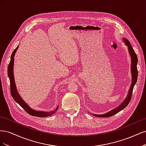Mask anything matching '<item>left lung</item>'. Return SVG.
<instances>
[{
  "instance_id": "obj_1",
  "label": "left lung",
  "mask_w": 146,
  "mask_h": 146,
  "mask_svg": "<svg viewBox=\"0 0 146 146\" xmlns=\"http://www.w3.org/2000/svg\"><path fill=\"white\" fill-rule=\"evenodd\" d=\"M123 41L125 42L126 45L128 46V49H129V53L131 58V72L132 75V81H131V85L130 86V88L129 91V94L127 96L125 99L123 101V102L121 105H119L118 107L112 110L111 111H109L108 113L102 114V115H96V114H93L94 116L97 117H108L114 116V114H117L119 111H121L122 110H123L124 108H125L127 106L129 105L130 102L131 100V96H132V92H133V90L135 83L137 82V78H138V69H137V63H138V57L136 54L135 50L133 48H132L131 45L130 44V42L129 40H127V39L124 38L123 39Z\"/></svg>"
}]
</instances>
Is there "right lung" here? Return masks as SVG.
Listing matches in <instances>:
<instances>
[{
    "label": "right lung",
    "mask_w": 146,
    "mask_h": 146,
    "mask_svg": "<svg viewBox=\"0 0 146 146\" xmlns=\"http://www.w3.org/2000/svg\"><path fill=\"white\" fill-rule=\"evenodd\" d=\"M17 48H18V46H17L14 51L13 52L12 54L11 55V60L8 66V76L9 77L10 79V92L11 96L13 97V99L15 100V102L18 104L21 107L24 109L25 111L28 113V114H30V115L33 116H36L39 117H48L51 115H53L56 111L58 109V107L56 108V110L54 111H52L50 112H44V111H35V110L31 108L29 106L26 104L25 102L19 96V93L17 92L16 90V87L15 85V79H14V76H13V64H14V56L17 50Z\"/></svg>",
    "instance_id": "1"
}]
</instances>
